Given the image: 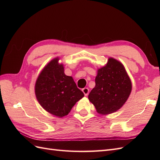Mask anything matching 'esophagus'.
<instances>
[{
  "mask_svg": "<svg viewBox=\"0 0 160 160\" xmlns=\"http://www.w3.org/2000/svg\"><path fill=\"white\" fill-rule=\"evenodd\" d=\"M82 91L83 92V93H84V95H85V96H88V94H89V89H88V88H84V89H82Z\"/></svg>",
  "mask_w": 160,
  "mask_h": 160,
  "instance_id": "1",
  "label": "esophagus"
}]
</instances>
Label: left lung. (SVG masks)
Masks as SVG:
<instances>
[{"instance_id":"obj_1","label":"left lung","mask_w":160,"mask_h":160,"mask_svg":"<svg viewBox=\"0 0 160 160\" xmlns=\"http://www.w3.org/2000/svg\"><path fill=\"white\" fill-rule=\"evenodd\" d=\"M132 89V83L123 65L112 57L107 64L98 69L95 86L88 98L98 113H113L126 102Z\"/></svg>"}]
</instances>
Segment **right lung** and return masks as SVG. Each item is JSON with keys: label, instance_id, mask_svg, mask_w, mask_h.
I'll return each instance as SVG.
<instances>
[{"label": "right lung", "instance_id": "obj_1", "mask_svg": "<svg viewBox=\"0 0 160 160\" xmlns=\"http://www.w3.org/2000/svg\"><path fill=\"white\" fill-rule=\"evenodd\" d=\"M59 58L52 59L38 75L35 93L38 102L48 113L58 118L69 114L84 94L77 88L71 76L64 72V66Z\"/></svg>", "mask_w": 160, "mask_h": 160}]
</instances>
